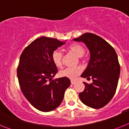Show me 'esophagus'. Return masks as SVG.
<instances>
[{"label": "esophagus", "mask_w": 129, "mask_h": 129, "mask_svg": "<svg viewBox=\"0 0 129 129\" xmlns=\"http://www.w3.org/2000/svg\"><path fill=\"white\" fill-rule=\"evenodd\" d=\"M75 83H76V81H71V84H72V85H74Z\"/></svg>", "instance_id": "1"}]
</instances>
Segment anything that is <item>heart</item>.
Here are the masks:
<instances>
[{
  "instance_id": "obj_1",
  "label": "heart",
  "mask_w": 129,
  "mask_h": 129,
  "mask_svg": "<svg viewBox=\"0 0 129 129\" xmlns=\"http://www.w3.org/2000/svg\"><path fill=\"white\" fill-rule=\"evenodd\" d=\"M68 49L74 53L76 56L81 57L84 55L85 49L82 45L77 43L72 44L68 46ZM52 59L53 64L58 68H61L62 65V54L59 50H55L52 54ZM82 69L80 67L76 68H67L59 72V76L62 77H67L70 79H75L77 76L80 74Z\"/></svg>"
}]
</instances>
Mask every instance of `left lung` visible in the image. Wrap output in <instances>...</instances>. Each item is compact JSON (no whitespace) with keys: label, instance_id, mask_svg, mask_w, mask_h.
Instances as JSON below:
<instances>
[{"label":"left lung","instance_id":"8db88e82","mask_svg":"<svg viewBox=\"0 0 129 129\" xmlns=\"http://www.w3.org/2000/svg\"><path fill=\"white\" fill-rule=\"evenodd\" d=\"M75 41L83 42L90 53L87 68L82 77L92 79L91 84L83 83L85 88L79 93L81 101L88 107L101 109L113 98L120 74L118 55L113 47L98 35L86 33Z\"/></svg>","mask_w":129,"mask_h":129}]
</instances>
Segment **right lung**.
<instances>
[{
	"label": "right lung",
	"instance_id": "right-lung-1",
	"mask_svg": "<svg viewBox=\"0 0 129 129\" xmlns=\"http://www.w3.org/2000/svg\"><path fill=\"white\" fill-rule=\"evenodd\" d=\"M65 43L41 37L24 48L17 68L19 85L31 105L42 112H50L60 105L70 85L67 77L52 79L57 72L52 54Z\"/></svg>",
	"mask_w": 129,
	"mask_h": 129
}]
</instances>
